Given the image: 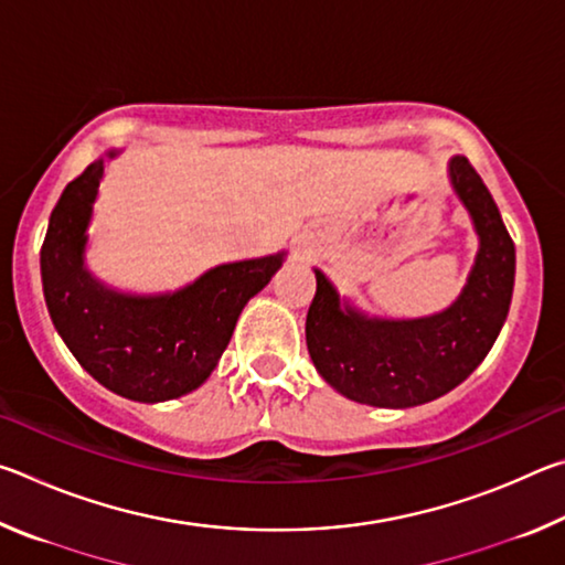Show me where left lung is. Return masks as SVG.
<instances>
[{
	"label": "left lung",
	"instance_id": "obj_1",
	"mask_svg": "<svg viewBox=\"0 0 565 565\" xmlns=\"http://www.w3.org/2000/svg\"><path fill=\"white\" fill-rule=\"evenodd\" d=\"M448 179L471 216L478 252L458 299L418 319L369 317L321 269L306 313V347L331 388L356 404L411 408L448 394L473 374L509 317L515 246L499 206L466 157Z\"/></svg>",
	"mask_w": 565,
	"mask_h": 565
}]
</instances>
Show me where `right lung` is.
<instances>
[{
  "mask_svg": "<svg viewBox=\"0 0 565 565\" xmlns=\"http://www.w3.org/2000/svg\"><path fill=\"white\" fill-rule=\"evenodd\" d=\"M104 151L66 184L50 216L40 254L44 301L66 349L104 388L141 404L179 398L212 376L238 313L271 276L286 252L218 264L177 291L131 294L89 271L87 244Z\"/></svg>",
  "mask_w": 565,
  "mask_h": 565,
  "instance_id": "add662e5",
  "label": "right lung"
}]
</instances>
